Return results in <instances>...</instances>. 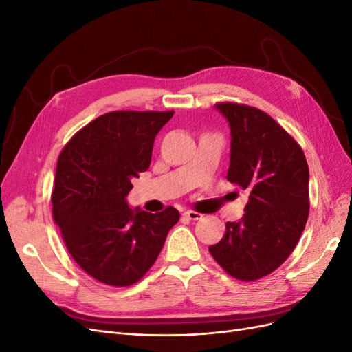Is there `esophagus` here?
Here are the masks:
<instances>
[{
  "label": "esophagus",
  "instance_id": "esophagus-1",
  "mask_svg": "<svg viewBox=\"0 0 352 352\" xmlns=\"http://www.w3.org/2000/svg\"><path fill=\"white\" fill-rule=\"evenodd\" d=\"M184 217H186L188 220H199L201 217H202V214H199V212H197V211H190V210H188V211H184V214H182Z\"/></svg>",
  "mask_w": 352,
  "mask_h": 352
}]
</instances>
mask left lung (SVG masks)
<instances>
[{
	"mask_svg": "<svg viewBox=\"0 0 352 352\" xmlns=\"http://www.w3.org/2000/svg\"><path fill=\"white\" fill-rule=\"evenodd\" d=\"M230 127L228 180L248 190L239 221H228L210 254L230 276L257 280L289 257L308 219V164L301 146L269 114L219 102Z\"/></svg>",
	"mask_w": 352,
	"mask_h": 352,
	"instance_id": "obj_1",
	"label": "left lung"
}]
</instances>
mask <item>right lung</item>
Returning a JSON list of instances; mask_svg holds the SVG:
<instances>
[{
    "mask_svg": "<svg viewBox=\"0 0 352 352\" xmlns=\"http://www.w3.org/2000/svg\"><path fill=\"white\" fill-rule=\"evenodd\" d=\"M175 111H111L80 129L58 157L52 216L80 269L129 286L151 269L179 211L131 208L132 180L150 167L154 140Z\"/></svg>",
    "mask_w": 352,
    "mask_h": 352,
    "instance_id": "1",
    "label": "right lung"
}]
</instances>
